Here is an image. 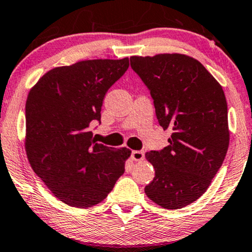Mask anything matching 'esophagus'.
I'll use <instances>...</instances> for the list:
<instances>
[{
  "instance_id": "34e87169",
  "label": "esophagus",
  "mask_w": 252,
  "mask_h": 252,
  "mask_svg": "<svg viewBox=\"0 0 252 252\" xmlns=\"http://www.w3.org/2000/svg\"><path fill=\"white\" fill-rule=\"evenodd\" d=\"M133 161H142L145 158V153L142 150H134L132 152V155H130Z\"/></svg>"
}]
</instances>
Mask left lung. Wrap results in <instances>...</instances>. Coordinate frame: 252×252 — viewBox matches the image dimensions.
Wrapping results in <instances>:
<instances>
[{
	"instance_id": "8db88e82",
	"label": "left lung",
	"mask_w": 252,
	"mask_h": 252,
	"mask_svg": "<svg viewBox=\"0 0 252 252\" xmlns=\"http://www.w3.org/2000/svg\"><path fill=\"white\" fill-rule=\"evenodd\" d=\"M129 60L154 99L159 125L172 129L169 146L146 154L155 177L145 192L161 207L178 210L205 193L226 158V96L212 74L188 55L165 53Z\"/></svg>"
}]
</instances>
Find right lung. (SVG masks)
<instances>
[{
	"label": "right lung",
	"instance_id": "right-lung-1",
	"mask_svg": "<svg viewBox=\"0 0 252 252\" xmlns=\"http://www.w3.org/2000/svg\"><path fill=\"white\" fill-rule=\"evenodd\" d=\"M128 58L80 61L47 71L29 93L25 149L29 162L64 204L88 208L103 201L125 171L130 150L97 143L104 97L128 69Z\"/></svg>",
	"mask_w": 252,
	"mask_h": 252
}]
</instances>
